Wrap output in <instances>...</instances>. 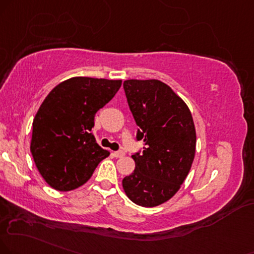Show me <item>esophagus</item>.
<instances>
[{"label": "esophagus", "mask_w": 254, "mask_h": 254, "mask_svg": "<svg viewBox=\"0 0 254 254\" xmlns=\"http://www.w3.org/2000/svg\"><path fill=\"white\" fill-rule=\"evenodd\" d=\"M113 155H114L115 158H122V156H125V152H122V151L113 152Z\"/></svg>", "instance_id": "obj_1"}]
</instances>
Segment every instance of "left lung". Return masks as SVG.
Wrapping results in <instances>:
<instances>
[{
  "label": "left lung",
  "instance_id": "obj_1",
  "mask_svg": "<svg viewBox=\"0 0 254 254\" xmlns=\"http://www.w3.org/2000/svg\"><path fill=\"white\" fill-rule=\"evenodd\" d=\"M128 105L143 140L142 154L132 155L135 170L122 180L134 203L154 207L170 200L186 179L195 155L196 134L190 108L159 80H126Z\"/></svg>",
  "mask_w": 254,
  "mask_h": 254
}]
</instances>
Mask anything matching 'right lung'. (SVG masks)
<instances>
[{
  "mask_svg": "<svg viewBox=\"0 0 254 254\" xmlns=\"http://www.w3.org/2000/svg\"><path fill=\"white\" fill-rule=\"evenodd\" d=\"M121 80L75 76L47 95L33 121L30 152L49 186L67 192L90 179L109 152L90 130L94 117L120 89Z\"/></svg>",
  "mask_w": 254,
  "mask_h": 254,
  "instance_id": "right-lung-1",
  "label": "right lung"
}]
</instances>
